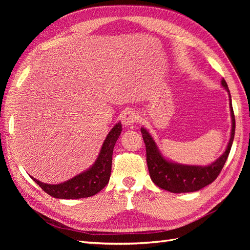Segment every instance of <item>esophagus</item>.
<instances>
[{
  "mask_svg": "<svg viewBox=\"0 0 250 250\" xmlns=\"http://www.w3.org/2000/svg\"><path fill=\"white\" fill-rule=\"evenodd\" d=\"M121 121H122V124L125 126H130L134 123H137L139 121V115L138 112L134 110H126L122 116H121Z\"/></svg>",
  "mask_w": 250,
  "mask_h": 250,
  "instance_id": "1",
  "label": "esophagus"
}]
</instances>
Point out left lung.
<instances>
[{
	"label": "left lung",
	"mask_w": 250,
	"mask_h": 250,
	"mask_svg": "<svg viewBox=\"0 0 250 250\" xmlns=\"http://www.w3.org/2000/svg\"><path fill=\"white\" fill-rule=\"evenodd\" d=\"M221 84L228 90L229 96V107L232 125L230 139L228 144V147H226V150L213 164L208 166H190L173 163L171 161L166 160L162 155L161 151L158 150L157 145L153 138L151 137V134L144 127L141 128L143 140L146 145L149 174L151 179H152V181L157 187L171 193L196 192L213 183L218 177L219 174H220L230 152V148L234 137V129H236V120H234L231 97L229 94L228 83H226L224 79H222Z\"/></svg>",
	"instance_id": "obj_1"
}]
</instances>
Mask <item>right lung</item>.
Wrapping results in <instances>:
<instances>
[{"label":"right lung","mask_w":250,"mask_h":250,"mask_svg":"<svg viewBox=\"0 0 250 250\" xmlns=\"http://www.w3.org/2000/svg\"><path fill=\"white\" fill-rule=\"evenodd\" d=\"M121 131H122V124L119 122L107 134L95 164L89 169L78 174L72 179L58 185H48L32 176L30 177L44 192L54 198L79 199L94 196L108 184L111 172L113 147L120 137Z\"/></svg>","instance_id":"right-lung-1"}]
</instances>
